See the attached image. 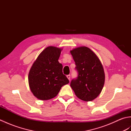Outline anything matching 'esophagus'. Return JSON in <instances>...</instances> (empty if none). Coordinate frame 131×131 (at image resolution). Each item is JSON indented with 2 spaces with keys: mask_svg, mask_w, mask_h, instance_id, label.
Here are the masks:
<instances>
[{
  "mask_svg": "<svg viewBox=\"0 0 131 131\" xmlns=\"http://www.w3.org/2000/svg\"><path fill=\"white\" fill-rule=\"evenodd\" d=\"M70 75H67V78H68V79L69 80H70Z\"/></svg>",
  "mask_w": 131,
  "mask_h": 131,
  "instance_id": "esophagus-1",
  "label": "esophagus"
}]
</instances>
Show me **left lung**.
I'll list each match as a JSON object with an SVG mask.
<instances>
[{
    "instance_id": "left-lung-1",
    "label": "left lung",
    "mask_w": 131,
    "mask_h": 131,
    "mask_svg": "<svg viewBox=\"0 0 131 131\" xmlns=\"http://www.w3.org/2000/svg\"><path fill=\"white\" fill-rule=\"evenodd\" d=\"M70 53L78 71V77L71 81V87L79 99L92 101L101 93L105 83V73L101 61L87 47H78Z\"/></svg>"
}]
</instances>
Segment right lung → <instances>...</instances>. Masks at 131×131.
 I'll list each match as a JSON object with an SVG mask.
<instances>
[{
  "label": "right lung",
  "instance_id": "1",
  "mask_svg": "<svg viewBox=\"0 0 131 131\" xmlns=\"http://www.w3.org/2000/svg\"><path fill=\"white\" fill-rule=\"evenodd\" d=\"M62 49L49 46L38 56L29 73L30 90L37 99L48 100L54 98L69 80L63 74V66L58 62Z\"/></svg>",
  "mask_w": 131,
  "mask_h": 131
}]
</instances>
